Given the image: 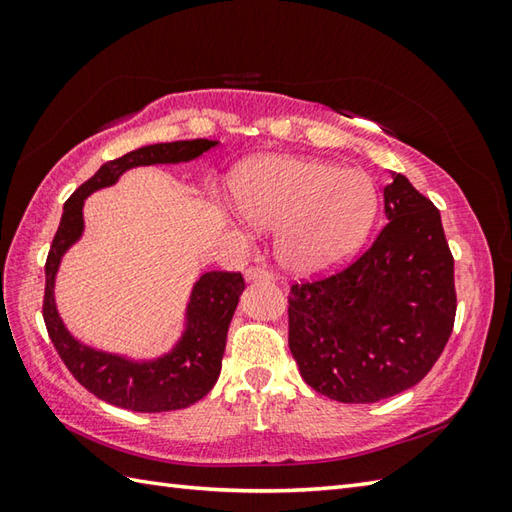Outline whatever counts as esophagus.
<instances>
[{
	"mask_svg": "<svg viewBox=\"0 0 512 512\" xmlns=\"http://www.w3.org/2000/svg\"><path fill=\"white\" fill-rule=\"evenodd\" d=\"M246 279L248 281H273V273L266 266H250L246 270Z\"/></svg>",
	"mask_w": 512,
	"mask_h": 512,
	"instance_id": "1",
	"label": "esophagus"
}]
</instances>
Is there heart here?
<instances>
[{
  "label": "heart",
  "mask_w": 512,
  "mask_h": 512,
  "mask_svg": "<svg viewBox=\"0 0 512 512\" xmlns=\"http://www.w3.org/2000/svg\"><path fill=\"white\" fill-rule=\"evenodd\" d=\"M235 204L244 220L278 231L277 253L290 270L319 273L361 246L378 211L372 178L306 158H264L239 171Z\"/></svg>",
  "instance_id": "obj_1"
}]
</instances>
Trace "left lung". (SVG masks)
Listing matches in <instances>:
<instances>
[{
	"mask_svg": "<svg viewBox=\"0 0 512 512\" xmlns=\"http://www.w3.org/2000/svg\"><path fill=\"white\" fill-rule=\"evenodd\" d=\"M385 213L354 262L290 286V352L303 380L339 402H376L418 385L453 332L458 297L440 211L394 173Z\"/></svg>",
	"mask_w": 512,
	"mask_h": 512,
	"instance_id": "obj_1",
	"label": "left lung"
}]
</instances>
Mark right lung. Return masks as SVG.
Segmentation results:
<instances>
[{
	"label": "right lung",
	"instance_id": "right-lung-1",
	"mask_svg": "<svg viewBox=\"0 0 512 512\" xmlns=\"http://www.w3.org/2000/svg\"><path fill=\"white\" fill-rule=\"evenodd\" d=\"M215 140H178L140 147L129 154L105 162L94 176L83 182L63 206L61 224L54 233L46 259V292H43V321L54 350L79 383L110 405L158 413L184 409L209 394L222 369L228 323L233 319L239 295L244 290L242 273L213 270L200 277L193 288L187 332L173 350L151 363H132L127 358L90 350L72 339L61 323L54 306V275L61 255L83 231V200L96 189L110 187L123 171L140 165H165V162H187L213 149Z\"/></svg>",
	"mask_w": 512,
	"mask_h": 512
}]
</instances>
